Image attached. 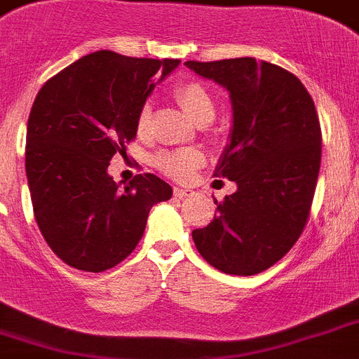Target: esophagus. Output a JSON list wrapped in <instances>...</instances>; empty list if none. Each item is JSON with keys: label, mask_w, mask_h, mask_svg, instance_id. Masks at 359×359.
I'll return each instance as SVG.
<instances>
[{"label": "esophagus", "mask_w": 359, "mask_h": 359, "mask_svg": "<svg viewBox=\"0 0 359 359\" xmlns=\"http://www.w3.org/2000/svg\"><path fill=\"white\" fill-rule=\"evenodd\" d=\"M192 194H194V190H190V189H180V187H176V189H174V196L180 197V199L192 196Z\"/></svg>", "instance_id": "1"}]
</instances>
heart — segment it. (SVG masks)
Here are the masks:
<instances>
[{
	"instance_id": "heart-1",
	"label": "heart",
	"mask_w": 359,
	"mask_h": 359,
	"mask_svg": "<svg viewBox=\"0 0 359 359\" xmlns=\"http://www.w3.org/2000/svg\"><path fill=\"white\" fill-rule=\"evenodd\" d=\"M174 97L180 103L190 119L199 126V124H208L215 115V103L205 85L199 81H187V83L177 85L174 90ZM151 119V107L144 104L137 115V130L140 133L147 130ZM205 162L201 151L194 147H182V149L162 151L154 156V165L174 180H187L194 174V170Z\"/></svg>"
}]
</instances>
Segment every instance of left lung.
Wrapping results in <instances>:
<instances>
[{"mask_svg": "<svg viewBox=\"0 0 359 359\" xmlns=\"http://www.w3.org/2000/svg\"><path fill=\"white\" fill-rule=\"evenodd\" d=\"M229 92L233 126L215 167L236 192L192 238L220 272L252 276L287 255L308 222L318 169L320 124L304 85L292 72L255 58L185 62Z\"/></svg>", "mask_w": 359, "mask_h": 359, "instance_id": "left-lung-1", "label": "left lung"}]
</instances>
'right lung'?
<instances>
[{
    "label": "right lung",
    "mask_w": 359,
    "mask_h": 359,
    "mask_svg": "<svg viewBox=\"0 0 359 359\" xmlns=\"http://www.w3.org/2000/svg\"><path fill=\"white\" fill-rule=\"evenodd\" d=\"M177 65L103 49L39 90L26 130V177L39 229L71 267H115L142 238L149 210L172 196L154 174H139L121 189L108 165L137 135V115L151 92Z\"/></svg>",
    "instance_id": "1"
}]
</instances>
